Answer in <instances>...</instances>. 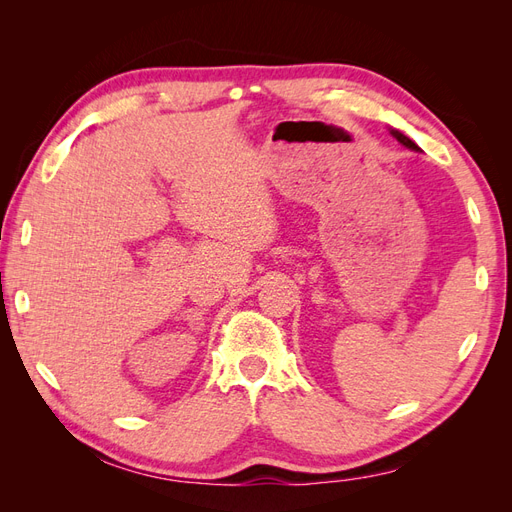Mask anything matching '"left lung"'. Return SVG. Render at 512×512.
I'll use <instances>...</instances> for the list:
<instances>
[{"label":"left lung","instance_id":"obj_1","mask_svg":"<svg viewBox=\"0 0 512 512\" xmlns=\"http://www.w3.org/2000/svg\"><path fill=\"white\" fill-rule=\"evenodd\" d=\"M391 130V134L397 138V141L404 145V147H408V149H412V151H418V145L414 143V141H410V138L406 136V134H401L399 130H393V128H389Z\"/></svg>","mask_w":512,"mask_h":512}]
</instances>
